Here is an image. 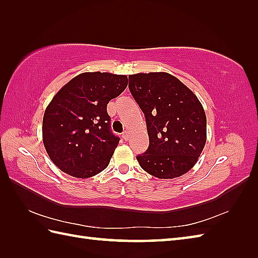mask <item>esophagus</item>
I'll return each instance as SVG.
<instances>
[{"instance_id": "obj_1", "label": "esophagus", "mask_w": 258, "mask_h": 258, "mask_svg": "<svg viewBox=\"0 0 258 258\" xmlns=\"http://www.w3.org/2000/svg\"><path fill=\"white\" fill-rule=\"evenodd\" d=\"M122 138L124 141H127L128 140V132L127 131H125V132L122 133Z\"/></svg>"}]
</instances>
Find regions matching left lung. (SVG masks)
I'll return each instance as SVG.
<instances>
[{"label": "left lung", "instance_id": "8db88e82", "mask_svg": "<svg viewBox=\"0 0 258 258\" xmlns=\"http://www.w3.org/2000/svg\"><path fill=\"white\" fill-rule=\"evenodd\" d=\"M128 80L150 139L146 152L136 160L155 177L182 176L195 165L206 143V115L201 102L168 73H139Z\"/></svg>", "mask_w": 258, "mask_h": 258}]
</instances>
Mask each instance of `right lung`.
Wrapping results in <instances>:
<instances>
[{
    "instance_id": "1",
    "label": "right lung",
    "mask_w": 258,
    "mask_h": 258,
    "mask_svg": "<svg viewBox=\"0 0 258 258\" xmlns=\"http://www.w3.org/2000/svg\"><path fill=\"white\" fill-rule=\"evenodd\" d=\"M126 86V75L83 73L53 97L43 117V142L61 171L87 178L107 167L120 140L111 130L107 104Z\"/></svg>"
}]
</instances>
